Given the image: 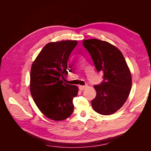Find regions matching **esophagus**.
Wrapping results in <instances>:
<instances>
[{
  "label": "esophagus",
  "instance_id": "esophagus-1",
  "mask_svg": "<svg viewBox=\"0 0 151 151\" xmlns=\"http://www.w3.org/2000/svg\"><path fill=\"white\" fill-rule=\"evenodd\" d=\"M86 87H87V85L80 86H79V89H80V90H81V91H83V90H84L86 88Z\"/></svg>",
  "mask_w": 151,
  "mask_h": 151
}]
</instances>
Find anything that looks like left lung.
I'll return each mask as SVG.
<instances>
[{"mask_svg":"<svg viewBox=\"0 0 151 151\" xmlns=\"http://www.w3.org/2000/svg\"><path fill=\"white\" fill-rule=\"evenodd\" d=\"M83 43L98 72L104 73V80L94 86L97 94L92 106L100 114H112L128 99L132 88L130 71L122 52L113 45L98 39L85 40Z\"/></svg>","mask_w":151,"mask_h":151,"instance_id":"left-lung-1","label":"left lung"}]
</instances>
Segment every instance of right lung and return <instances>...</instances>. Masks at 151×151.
<instances>
[{
  "mask_svg": "<svg viewBox=\"0 0 151 151\" xmlns=\"http://www.w3.org/2000/svg\"><path fill=\"white\" fill-rule=\"evenodd\" d=\"M77 44L76 40L46 44L31 67L32 97L40 111L53 121L66 119L73 111V99L78 88L63 80L68 74V58Z\"/></svg>",
  "mask_w": 151,
  "mask_h": 151,
  "instance_id": "add662e5",
  "label": "right lung"
}]
</instances>
